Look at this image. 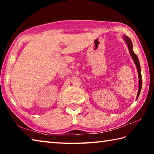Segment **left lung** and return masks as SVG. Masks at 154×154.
<instances>
[{
	"mask_svg": "<svg viewBox=\"0 0 154 154\" xmlns=\"http://www.w3.org/2000/svg\"><path fill=\"white\" fill-rule=\"evenodd\" d=\"M124 40L126 42V45L128 46V48L129 49L130 56H131L132 58L133 59V60L134 62V64L137 66V69L138 71V75H139V91H138V94H137V99L139 97V96L140 94V90H141V88H142V78H141V72H140V63H139V58H138L137 56L134 54V52L133 51V49H132V43L131 40L130 39V38L128 36H127L126 35L124 36Z\"/></svg>",
	"mask_w": 154,
	"mask_h": 154,
	"instance_id": "8db88e82",
	"label": "left lung"
}]
</instances>
